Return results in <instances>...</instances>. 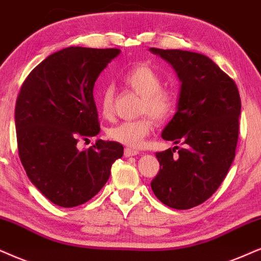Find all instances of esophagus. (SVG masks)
Segmentation results:
<instances>
[{
	"label": "esophagus",
	"mask_w": 261,
	"mask_h": 261,
	"mask_svg": "<svg viewBox=\"0 0 261 261\" xmlns=\"http://www.w3.org/2000/svg\"><path fill=\"white\" fill-rule=\"evenodd\" d=\"M140 154V151L136 149H131V148H125L124 150V155L125 156H135V155Z\"/></svg>",
	"instance_id": "34e87169"
}]
</instances>
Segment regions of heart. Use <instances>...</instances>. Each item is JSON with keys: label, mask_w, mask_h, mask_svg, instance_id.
I'll return each mask as SVG.
<instances>
[{"label": "heart", "mask_w": 261, "mask_h": 261, "mask_svg": "<svg viewBox=\"0 0 261 261\" xmlns=\"http://www.w3.org/2000/svg\"><path fill=\"white\" fill-rule=\"evenodd\" d=\"M125 87L141 96L138 114H144L135 120H125L107 130L110 140L124 144L127 148H140L154 130V120L165 121L171 117L177 105L176 92L163 87L159 72L148 64H136L123 74ZM114 89L106 85L98 94V106L103 117L113 114Z\"/></svg>", "instance_id": "b5f03b06"}]
</instances>
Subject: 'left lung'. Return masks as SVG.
<instances>
[{
  "mask_svg": "<svg viewBox=\"0 0 261 261\" xmlns=\"http://www.w3.org/2000/svg\"><path fill=\"white\" fill-rule=\"evenodd\" d=\"M150 51L169 61L182 82L178 111L163 138L183 144L158 151L160 170L150 186L166 206L189 210L216 193L235 159L240 92L235 81L202 54L159 48Z\"/></svg>",
  "mask_w": 261,
  "mask_h": 261,
  "instance_id": "obj_1",
  "label": "left lung"
}]
</instances>
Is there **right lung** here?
<instances>
[{
    "label": "right lung",
    "instance_id": "add662e5",
    "mask_svg": "<svg viewBox=\"0 0 261 261\" xmlns=\"http://www.w3.org/2000/svg\"><path fill=\"white\" fill-rule=\"evenodd\" d=\"M117 48L70 47L43 60L22 83L15 103L18 154L32 184L60 207L92 199L123 156L118 142L77 143L100 133L94 85Z\"/></svg>",
    "mask_w": 261,
    "mask_h": 261
}]
</instances>
